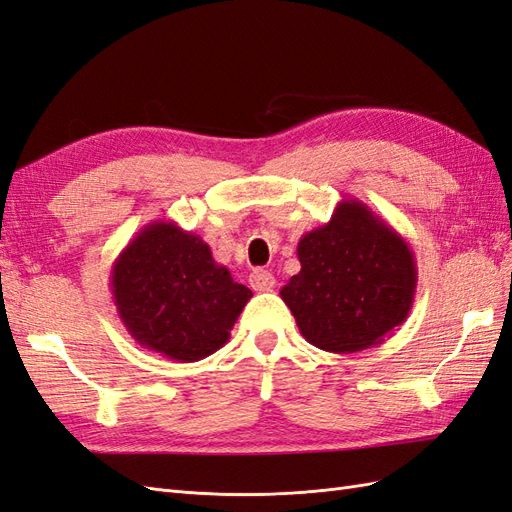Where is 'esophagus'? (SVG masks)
<instances>
[{
  "label": "esophagus",
  "mask_w": 512,
  "mask_h": 512,
  "mask_svg": "<svg viewBox=\"0 0 512 512\" xmlns=\"http://www.w3.org/2000/svg\"><path fill=\"white\" fill-rule=\"evenodd\" d=\"M273 284H275V278L265 269H254L250 273V286L258 290V293H267V290L273 288Z\"/></svg>",
  "instance_id": "1"
}]
</instances>
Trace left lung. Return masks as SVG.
<instances>
[{
  "mask_svg": "<svg viewBox=\"0 0 512 512\" xmlns=\"http://www.w3.org/2000/svg\"><path fill=\"white\" fill-rule=\"evenodd\" d=\"M297 258L301 271L280 297L314 347L329 353L377 347L411 312L416 258L364 202L340 200L327 224L299 239Z\"/></svg>",
  "mask_w": 512,
  "mask_h": 512,
  "instance_id": "obj_1",
  "label": "left lung"
}]
</instances>
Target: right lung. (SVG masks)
Returning a JSON list of instances; mask_svg holds the SVG:
<instances>
[{
    "mask_svg": "<svg viewBox=\"0 0 512 512\" xmlns=\"http://www.w3.org/2000/svg\"><path fill=\"white\" fill-rule=\"evenodd\" d=\"M109 286L131 338L183 364L222 349L252 299L198 234L168 219L150 222L127 243Z\"/></svg>",
    "mask_w": 512,
    "mask_h": 512,
    "instance_id": "obj_1",
    "label": "right lung"
}]
</instances>
